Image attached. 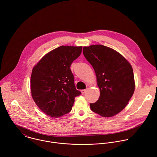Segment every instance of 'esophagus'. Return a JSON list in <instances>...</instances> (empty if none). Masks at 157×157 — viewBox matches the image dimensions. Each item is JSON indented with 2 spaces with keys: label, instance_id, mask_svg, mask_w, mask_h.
Wrapping results in <instances>:
<instances>
[{
  "label": "esophagus",
  "instance_id": "esophagus-1",
  "mask_svg": "<svg viewBox=\"0 0 157 157\" xmlns=\"http://www.w3.org/2000/svg\"><path fill=\"white\" fill-rule=\"evenodd\" d=\"M86 89H82V90H81V92L82 94H84L86 92Z\"/></svg>",
  "mask_w": 157,
  "mask_h": 157
}]
</instances>
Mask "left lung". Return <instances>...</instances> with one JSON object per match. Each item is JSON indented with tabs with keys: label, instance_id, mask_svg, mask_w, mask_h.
Segmentation results:
<instances>
[{
	"label": "left lung",
	"instance_id": "8db88e82",
	"mask_svg": "<svg viewBox=\"0 0 157 157\" xmlns=\"http://www.w3.org/2000/svg\"><path fill=\"white\" fill-rule=\"evenodd\" d=\"M83 54L94 70L100 89L99 98L90 103L91 110L102 117L115 116L126 107L134 92L131 65L119 52L103 45L85 46Z\"/></svg>",
	"mask_w": 157,
	"mask_h": 157
}]
</instances>
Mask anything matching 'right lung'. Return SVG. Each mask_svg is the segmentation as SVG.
Instances as JSON below:
<instances>
[{"label": "right lung", "mask_w": 157, "mask_h": 157, "mask_svg": "<svg viewBox=\"0 0 157 157\" xmlns=\"http://www.w3.org/2000/svg\"><path fill=\"white\" fill-rule=\"evenodd\" d=\"M82 46L62 45L46 54L33 67L31 94L39 109L52 118L69 113L75 98L81 94L70 70L81 54Z\"/></svg>", "instance_id": "obj_1"}]
</instances>
